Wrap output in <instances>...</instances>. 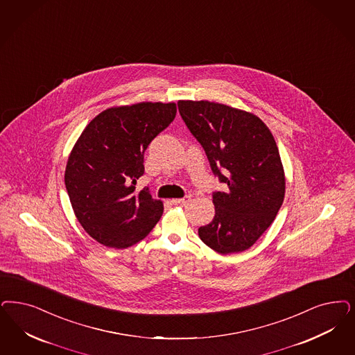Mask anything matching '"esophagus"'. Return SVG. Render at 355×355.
I'll list each match as a JSON object with an SVG mask.
<instances>
[{"instance_id":"obj_1","label":"esophagus","mask_w":355,"mask_h":355,"mask_svg":"<svg viewBox=\"0 0 355 355\" xmlns=\"http://www.w3.org/2000/svg\"><path fill=\"white\" fill-rule=\"evenodd\" d=\"M173 205H186L187 202H190V196H184V198H180V199H171Z\"/></svg>"}]
</instances>
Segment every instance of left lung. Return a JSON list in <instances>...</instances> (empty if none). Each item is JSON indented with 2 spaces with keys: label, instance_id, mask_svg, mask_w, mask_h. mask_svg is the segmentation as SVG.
Wrapping results in <instances>:
<instances>
[{
  "label": "left lung",
  "instance_id": "obj_1",
  "mask_svg": "<svg viewBox=\"0 0 355 355\" xmlns=\"http://www.w3.org/2000/svg\"><path fill=\"white\" fill-rule=\"evenodd\" d=\"M178 110L211 169L228 186L214 193L215 216L198 230L199 237L220 254L244 252L272 224L284 199L286 177L274 136L257 115L228 105L186 99L178 101Z\"/></svg>",
  "mask_w": 355,
  "mask_h": 355
}]
</instances>
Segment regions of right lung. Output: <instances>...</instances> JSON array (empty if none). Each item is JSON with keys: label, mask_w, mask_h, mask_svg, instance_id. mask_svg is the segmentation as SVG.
<instances>
[{"label": "right lung", "mask_w": 355, "mask_h": 355, "mask_svg": "<svg viewBox=\"0 0 355 355\" xmlns=\"http://www.w3.org/2000/svg\"><path fill=\"white\" fill-rule=\"evenodd\" d=\"M174 102H139L99 112L77 139L65 168L74 215L99 244L124 249L157 224L164 203L136 191L149 143L174 119Z\"/></svg>", "instance_id": "1"}]
</instances>
